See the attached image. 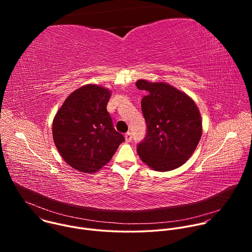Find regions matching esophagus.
<instances>
[{
	"instance_id": "34e87169",
	"label": "esophagus",
	"mask_w": 252,
	"mask_h": 252,
	"mask_svg": "<svg viewBox=\"0 0 252 252\" xmlns=\"http://www.w3.org/2000/svg\"><path fill=\"white\" fill-rule=\"evenodd\" d=\"M125 137H126V141H127V142H130L131 139H132V135H131V133L129 131L125 134Z\"/></svg>"
}]
</instances>
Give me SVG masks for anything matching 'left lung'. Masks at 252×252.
I'll list each match as a JSON object with an SVG mask.
<instances>
[{
	"label": "left lung",
	"instance_id": "left-lung-1",
	"mask_svg": "<svg viewBox=\"0 0 252 252\" xmlns=\"http://www.w3.org/2000/svg\"><path fill=\"white\" fill-rule=\"evenodd\" d=\"M146 91L141 112L147 123V133L137 145L140 159L158 171L183 165L193 154L202 133L199 111L185 93L164 83L136 82Z\"/></svg>",
	"mask_w": 252,
	"mask_h": 252
}]
</instances>
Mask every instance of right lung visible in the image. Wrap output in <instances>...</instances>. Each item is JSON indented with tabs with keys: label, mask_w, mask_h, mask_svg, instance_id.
Returning <instances> with one entry per match:
<instances>
[{
	"label": "right lung",
	"mask_w": 252,
	"mask_h": 252,
	"mask_svg": "<svg viewBox=\"0 0 252 252\" xmlns=\"http://www.w3.org/2000/svg\"><path fill=\"white\" fill-rule=\"evenodd\" d=\"M110 91L95 85L70 94L53 123L55 145L68 165L95 172L109 162L125 137L106 111Z\"/></svg>",
	"instance_id": "add662e5"
}]
</instances>
